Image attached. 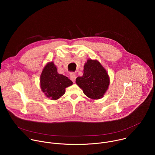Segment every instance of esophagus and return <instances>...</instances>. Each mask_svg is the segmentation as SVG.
I'll return each instance as SVG.
<instances>
[{
	"instance_id": "34e87169",
	"label": "esophagus",
	"mask_w": 155,
	"mask_h": 155,
	"mask_svg": "<svg viewBox=\"0 0 155 155\" xmlns=\"http://www.w3.org/2000/svg\"><path fill=\"white\" fill-rule=\"evenodd\" d=\"M70 77H71V80H72L74 83H75V80H76V76H75V74L71 73V75H70Z\"/></svg>"
}]
</instances>
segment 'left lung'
Returning <instances> with one entry per match:
<instances>
[{
  "instance_id": "left-lung-1",
  "label": "left lung",
  "mask_w": 155,
  "mask_h": 155,
  "mask_svg": "<svg viewBox=\"0 0 155 155\" xmlns=\"http://www.w3.org/2000/svg\"><path fill=\"white\" fill-rule=\"evenodd\" d=\"M83 75L76 79V83L84 94L92 99L103 97L108 89L110 79L105 69L97 60L88 59L84 65Z\"/></svg>"
}]
</instances>
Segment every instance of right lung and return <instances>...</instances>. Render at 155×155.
I'll use <instances>...</instances> for the list:
<instances>
[{
  "label": "right lung",
  "instance_id": "add662e5",
  "mask_svg": "<svg viewBox=\"0 0 155 155\" xmlns=\"http://www.w3.org/2000/svg\"><path fill=\"white\" fill-rule=\"evenodd\" d=\"M73 82L62 74H59L53 62L48 63L40 75V86L46 96L56 100L64 94L65 87L72 85Z\"/></svg>",
  "mask_w": 155,
  "mask_h": 155
}]
</instances>
